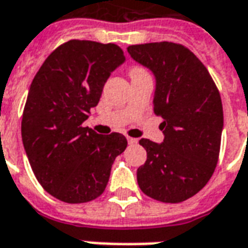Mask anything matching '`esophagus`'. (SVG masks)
Returning <instances> with one entry per match:
<instances>
[{
    "mask_svg": "<svg viewBox=\"0 0 248 248\" xmlns=\"http://www.w3.org/2000/svg\"><path fill=\"white\" fill-rule=\"evenodd\" d=\"M127 142H129V145L134 146L138 143V140L137 138H131V137H127Z\"/></svg>",
    "mask_w": 248,
    "mask_h": 248,
    "instance_id": "1",
    "label": "esophagus"
}]
</instances>
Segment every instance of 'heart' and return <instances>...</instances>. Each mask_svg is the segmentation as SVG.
<instances>
[{
    "instance_id": "obj_1",
    "label": "heart",
    "mask_w": 248,
    "mask_h": 248,
    "mask_svg": "<svg viewBox=\"0 0 248 248\" xmlns=\"http://www.w3.org/2000/svg\"><path fill=\"white\" fill-rule=\"evenodd\" d=\"M143 69L142 67H133L131 70H130V74H137V73H143Z\"/></svg>"
}]
</instances>
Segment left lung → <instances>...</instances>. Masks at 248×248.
I'll use <instances>...</instances> for the list:
<instances>
[{"mask_svg": "<svg viewBox=\"0 0 248 248\" xmlns=\"http://www.w3.org/2000/svg\"><path fill=\"white\" fill-rule=\"evenodd\" d=\"M130 57L155 77L154 113L163 142L142 138L147 151L137 181L147 197L179 203L201 191L218 163L223 130L220 95L206 66L187 47L153 42L127 47Z\"/></svg>", "mask_w": 248, "mask_h": 248, "instance_id": "8db88e82", "label": "left lung"}]
</instances>
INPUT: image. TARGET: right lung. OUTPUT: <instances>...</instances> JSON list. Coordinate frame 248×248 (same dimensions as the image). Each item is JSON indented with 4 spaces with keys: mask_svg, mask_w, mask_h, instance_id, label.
Wrapping results in <instances>:
<instances>
[{
    "mask_svg": "<svg viewBox=\"0 0 248 248\" xmlns=\"http://www.w3.org/2000/svg\"><path fill=\"white\" fill-rule=\"evenodd\" d=\"M124 60L114 44L71 40L46 58L30 85L22 143L37 181L62 202L99 197L115 158L127 146L119 133L101 135L82 126Z\"/></svg>",
    "mask_w": 248,
    "mask_h": 248,
    "instance_id": "add662e5",
    "label": "right lung"
}]
</instances>
